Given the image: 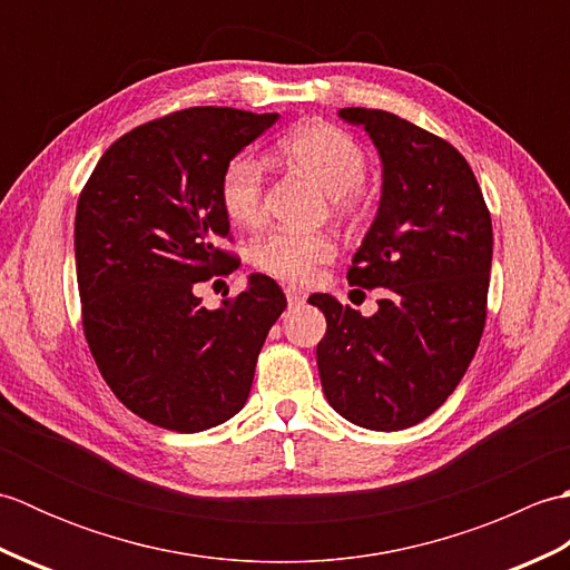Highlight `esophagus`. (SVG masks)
Wrapping results in <instances>:
<instances>
[{
  "label": "esophagus",
  "mask_w": 570,
  "mask_h": 570,
  "mask_svg": "<svg viewBox=\"0 0 570 570\" xmlns=\"http://www.w3.org/2000/svg\"><path fill=\"white\" fill-rule=\"evenodd\" d=\"M286 301H288V306H301L306 301V292L296 286H286Z\"/></svg>",
  "instance_id": "34e87169"
}]
</instances>
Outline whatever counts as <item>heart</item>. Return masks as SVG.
<instances>
[{"label":"heart","mask_w":570,"mask_h":570,"mask_svg":"<svg viewBox=\"0 0 570 570\" xmlns=\"http://www.w3.org/2000/svg\"><path fill=\"white\" fill-rule=\"evenodd\" d=\"M278 154L328 193L343 215L360 210V186L367 174V156L360 144L328 122H306L278 141ZM264 166L249 154L229 161L220 178V203L235 225L252 227L264 215ZM335 257V242L323 233L276 229L252 247V264L282 282L304 284L321 264Z\"/></svg>","instance_id":"1"}]
</instances>
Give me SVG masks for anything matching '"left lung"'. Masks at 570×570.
<instances>
[{"label":"left lung","instance_id":"obj_1","mask_svg":"<svg viewBox=\"0 0 570 570\" xmlns=\"http://www.w3.org/2000/svg\"><path fill=\"white\" fill-rule=\"evenodd\" d=\"M382 159V198L347 282L384 288L377 313L313 294L325 316L316 360L328 404L372 431L431 416L463 380L488 316L492 220L455 147L384 110L337 112Z\"/></svg>","mask_w":570,"mask_h":570}]
</instances>
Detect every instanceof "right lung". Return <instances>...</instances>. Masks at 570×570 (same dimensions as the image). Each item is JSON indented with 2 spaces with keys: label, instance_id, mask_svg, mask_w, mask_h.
I'll use <instances>...</instances> for the list:
<instances>
[{
  "label": "right lung",
  "instance_id": "add662e5",
  "mask_svg": "<svg viewBox=\"0 0 570 570\" xmlns=\"http://www.w3.org/2000/svg\"><path fill=\"white\" fill-rule=\"evenodd\" d=\"M276 119L233 107L154 119L119 137L80 193L85 341L119 402L154 426L196 433L233 419L286 308L264 274H249L245 292L215 311L198 298L203 282L237 269L220 249L225 166Z\"/></svg>",
  "mask_w": 570,
  "mask_h": 570
}]
</instances>
